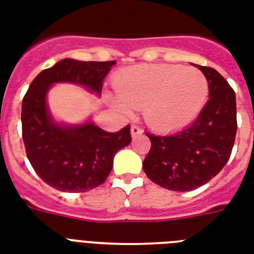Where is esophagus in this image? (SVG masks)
I'll return each mask as SVG.
<instances>
[{
    "label": "esophagus",
    "mask_w": 254,
    "mask_h": 254,
    "mask_svg": "<svg viewBox=\"0 0 254 254\" xmlns=\"http://www.w3.org/2000/svg\"><path fill=\"white\" fill-rule=\"evenodd\" d=\"M142 133H144V130H142L140 127H137V125H133V127H130L131 137H137V135L142 134Z\"/></svg>",
    "instance_id": "34e87169"
}]
</instances>
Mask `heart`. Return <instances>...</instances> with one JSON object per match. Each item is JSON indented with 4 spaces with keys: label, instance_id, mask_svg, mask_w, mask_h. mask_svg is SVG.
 Wrapping results in <instances>:
<instances>
[{
    "label": "heart",
    "instance_id": "b5f03b06",
    "mask_svg": "<svg viewBox=\"0 0 254 254\" xmlns=\"http://www.w3.org/2000/svg\"><path fill=\"white\" fill-rule=\"evenodd\" d=\"M113 104L123 113L142 109L157 130H176L198 117L209 96V82L200 69L154 64L120 71L113 81Z\"/></svg>",
    "mask_w": 254,
    "mask_h": 254
}]
</instances>
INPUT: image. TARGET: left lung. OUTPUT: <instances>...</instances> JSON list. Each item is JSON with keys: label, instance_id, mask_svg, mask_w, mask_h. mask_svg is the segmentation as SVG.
Masks as SVG:
<instances>
[{"label": "left lung", "instance_id": "8db88e82", "mask_svg": "<svg viewBox=\"0 0 254 254\" xmlns=\"http://www.w3.org/2000/svg\"><path fill=\"white\" fill-rule=\"evenodd\" d=\"M197 67L209 82V101L196 121L172 134L146 133L152 146L142 162L144 172L169 190H193L208 183L225 166L235 144V92L216 69Z\"/></svg>", "mask_w": 254, "mask_h": 254}]
</instances>
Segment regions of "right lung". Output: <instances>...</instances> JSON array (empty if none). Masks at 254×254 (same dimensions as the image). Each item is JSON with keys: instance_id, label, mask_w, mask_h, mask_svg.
Returning <instances> with one entry per match:
<instances>
[{"instance_id": "1", "label": "right lung", "mask_w": 254, "mask_h": 254, "mask_svg": "<svg viewBox=\"0 0 254 254\" xmlns=\"http://www.w3.org/2000/svg\"><path fill=\"white\" fill-rule=\"evenodd\" d=\"M116 61L65 58L42 70L22 100V138L36 173L61 191L81 193L105 183L120 149L130 144V127L109 133L89 121L81 125L56 123L46 104L52 85L71 82L101 94L102 82Z\"/></svg>"}]
</instances>
